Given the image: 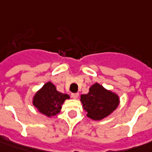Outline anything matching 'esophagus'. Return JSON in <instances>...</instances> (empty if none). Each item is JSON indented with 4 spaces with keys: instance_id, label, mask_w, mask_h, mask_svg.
<instances>
[{
    "instance_id": "obj_1",
    "label": "esophagus",
    "mask_w": 152,
    "mask_h": 152,
    "mask_svg": "<svg viewBox=\"0 0 152 152\" xmlns=\"http://www.w3.org/2000/svg\"><path fill=\"white\" fill-rule=\"evenodd\" d=\"M79 97V93H72L71 94V97L74 98V99H77Z\"/></svg>"
}]
</instances>
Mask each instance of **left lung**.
<instances>
[{
  "label": "left lung",
  "mask_w": 152,
  "mask_h": 152,
  "mask_svg": "<svg viewBox=\"0 0 152 152\" xmlns=\"http://www.w3.org/2000/svg\"><path fill=\"white\" fill-rule=\"evenodd\" d=\"M80 100L86 112V117L92 120L107 118L118 107L120 102L117 93L107 90L97 82L91 86L87 94H81Z\"/></svg>",
  "instance_id": "left-lung-1"
}]
</instances>
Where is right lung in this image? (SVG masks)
<instances>
[{"mask_svg":"<svg viewBox=\"0 0 152 152\" xmlns=\"http://www.w3.org/2000/svg\"><path fill=\"white\" fill-rule=\"evenodd\" d=\"M66 99H70L68 94L58 92L56 86L48 81L34 95L33 105L40 113L50 118L60 112Z\"/></svg>","mask_w":152,"mask_h":152,"instance_id":"right-lung-1","label":"right lung"}]
</instances>
